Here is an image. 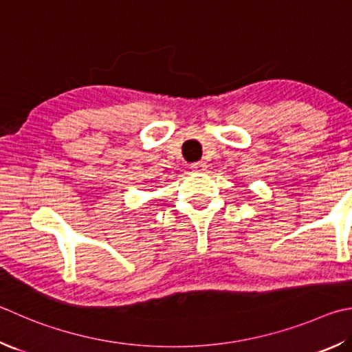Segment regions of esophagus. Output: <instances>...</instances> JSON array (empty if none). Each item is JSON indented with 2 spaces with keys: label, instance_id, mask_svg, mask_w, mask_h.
Here are the masks:
<instances>
[{
  "label": "esophagus",
  "instance_id": "esophagus-1",
  "mask_svg": "<svg viewBox=\"0 0 352 352\" xmlns=\"http://www.w3.org/2000/svg\"><path fill=\"white\" fill-rule=\"evenodd\" d=\"M206 168H208V166L204 162H197V163L190 164V169H192L194 172H204V170H206Z\"/></svg>",
  "mask_w": 352,
  "mask_h": 352
}]
</instances>
